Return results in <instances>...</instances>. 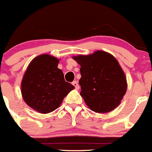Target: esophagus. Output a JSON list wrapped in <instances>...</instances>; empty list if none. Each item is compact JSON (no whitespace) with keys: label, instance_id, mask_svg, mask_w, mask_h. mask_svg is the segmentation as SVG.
<instances>
[{"label":"esophagus","instance_id":"34e87169","mask_svg":"<svg viewBox=\"0 0 152 152\" xmlns=\"http://www.w3.org/2000/svg\"><path fill=\"white\" fill-rule=\"evenodd\" d=\"M72 85L74 86L75 88V89H79V84L78 83H77V81H76V80H75V81H73L72 82Z\"/></svg>","mask_w":152,"mask_h":152}]
</instances>
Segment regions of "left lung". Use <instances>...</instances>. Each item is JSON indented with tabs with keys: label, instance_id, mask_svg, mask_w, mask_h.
I'll use <instances>...</instances> for the list:
<instances>
[{
	"label": "left lung",
	"instance_id": "left-lung-1",
	"mask_svg": "<svg viewBox=\"0 0 152 152\" xmlns=\"http://www.w3.org/2000/svg\"><path fill=\"white\" fill-rule=\"evenodd\" d=\"M74 59L80 66V95L91 110L105 113L118 107L126 92L127 83L117 60L103 51L75 56Z\"/></svg>",
	"mask_w": 152,
	"mask_h": 152
}]
</instances>
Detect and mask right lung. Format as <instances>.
<instances>
[{
    "label": "right lung",
    "mask_w": 152,
    "mask_h": 152,
    "mask_svg": "<svg viewBox=\"0 0 152 152\" xmlns=\"http://www.w3.org/2000/svg\"><path fill=\"white\" fill-rule=\"evenodd\" d=\"M58 60L49 55L35 58L29 64L21 83L24 101L41 113L52 112L73 90L66 82L62 71L58 68Z\"/></svg>",
    "instance_id": "obj_1"
}]
</instances>
